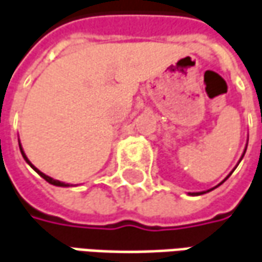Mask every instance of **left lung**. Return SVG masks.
Returning <instances> with one entry per match:
<instances>
[{
  "mask_svg": "<svg viewBox=\"0 0 262 262\" xmlns=\"http://www.w3.org/2000/svg\"><path fill=\"white\" fill-rule=\"evenodd\" d=\"M247 145H248V143H247ZM245 150H247V147H245ZM245 150H244V154H243V156H241V159H243V158H244V155H245ZM241 159H239V162H241ZM231 173H232V172H231ZM231 173H229V175L227 176V178H225V179H224V181H222V182H221V183H224V182H225V181H227V179H228L229 176H231ZM221 183H220V185H221ZM220 185H218V186H220ZM215 188H216V186H215ZM215 188H212V189H215ZM212 189H208V191H204V192H189V195H192V196H195V195H202V193H206V192L212 191Z\"/></svg>",
  "mask_w": 262,
  "mask_h": 262,
  "instance_id": "8db88e82",
  "label": "left lung"
}]
</instances>
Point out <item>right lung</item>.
Returning a JSON list of instances; mask_svg holds the SVG:
<instances>
[{
    "label": "right lung",
    "mask_w": 262,
    "mask_h": 262,
    "mask_svg": "<svg viewBox=\"0 0 262 262\" xmlns=\"http://www.w3.org/2000/svg\"><path fill=\"white\" fill-rule=\"evenodd\" d=\"M19 150H21V155H23V158H24V161H26L27 163H28V165H30V166H31V168H33L34 170H35V172H37V173H38V175L41 176L42 179H46V181H47V182L51 183V185H54V186H70V185H69V183L60 182V181H57V179H53V178H50V176H47V175H46V173H42L41 170H38V169L35 168V166H34L33 163H31V162L28 161V158H27L26 154H24V150H23V147H21V143H19Z\"/></svg>",
    "instance_id": "1"
}]
</instances>
